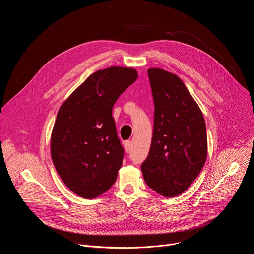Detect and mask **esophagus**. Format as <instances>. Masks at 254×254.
Here are the masks:
<instances>
[{
  "label": "esophagus",
  "mask_w": 254,
  "mask_h": 254,
  "mask_svg": "<svg viewBox=\"0 0 254 254\" xmlns=\"http://www.w3.org/2000/svg\"><path fill=\"white\" fill-rule=\"evenodd\" d=\"M130 148H131V142H130V140H127V141L125 142V151H126L127 153H128V152L130 151Z\"/></svg>",
  "instance_id": "obj_1"
}]
</instances>
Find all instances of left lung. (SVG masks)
Returning <instances> with one entry per match:
<instances>
[{
	"mask_svg": "<svg viewBox=\"0 0 254 254\" xmlns=\"http://www.w3.org/2000/svg\"><path fill=\"white\" fill-rule=\"evenodd\" d=\"M155 103L150 152L141 164L147 185L165 197L185 192L207 158L206 124L199 105L176 74L150 68Z\"/></svg>",
	"mask_w": 254,
	"mask_h": 254,
	"instance_id": "1",
	"label": "left lung"
}]
</instances>
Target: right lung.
Listing matches in <instances>:
<instances>
[{"instance_id": "1", "label": "right lung", "mask_w": 254, "mask_h": 254, "mask_svg": "<svg viewBox=\"0 0 254 254\" xmlns=\"http://www.w3.org/2000/svg\"><path fill=\"white\" fill-rule=\"evenodd\" d=\"M137 78L133 68L97 70L60 106L51 133V157L64 184L93 199L116 182L124 159L113 107Z\"/></svg>"}]
</instances>
